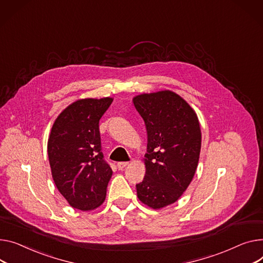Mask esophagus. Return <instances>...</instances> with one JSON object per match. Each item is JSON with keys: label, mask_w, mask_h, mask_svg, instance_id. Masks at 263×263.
I'll return each instance as SVG.
<instances>
[{"label": "esophagus", "mask_w": 263, "mask_h": 263, "mask_svg": "<svg viewBox=\"0 0 263 263\" xmlns=\"http://www.w3.org/2000/svg\"><path fill=\"white\" fill-rule=\"evenodd\" d=\"M128 164H129L128 162H119V163H117V167L119 170H122Z\"/></svg>", "instance_id": "34e87169"}]
</instances>
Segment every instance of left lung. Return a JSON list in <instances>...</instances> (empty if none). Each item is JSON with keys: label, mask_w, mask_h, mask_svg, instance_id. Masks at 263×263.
Wrapping results in <instances>:
<instances>
[{"label": "left lung", "mask_w": 263, "mask_h": 263, "mask_svg": "<svg viewBox=\"0 0 263 263\" xmlns=\"http://www.w3.org/2000/svg\"><path fill=\"white\" fill-rule=\"evenodd\" d=\"M132 101L148 136L146 174L136 185L137 198L161 209L177 202L195 177L202 142L199 118L184 98L169 90L139 94Z\"/></svg>", "instance_id": "8db88e82"}]
</instances>
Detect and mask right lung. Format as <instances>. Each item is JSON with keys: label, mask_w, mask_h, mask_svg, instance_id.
Segmentation results:
<instances>
[{"label": "right lung", "mask_w": 263, "mask_h": 263, "mask_svg": "<svg viewBox=\"0 0 263 263\" xmlns=\"http://www.w3.org/2000/svg\"><path fill=\"white\" fill-rule=\"evenodd\" d=\"M112 101V97L74 101L58 115L48 137L52 180L67 203L82 212L106 200L113 171L103 161L99 119Z\"/></svg>", "instance_id": "obj_1"}]
</instances>
